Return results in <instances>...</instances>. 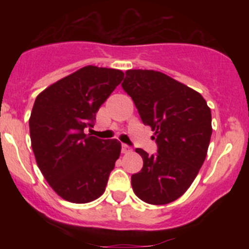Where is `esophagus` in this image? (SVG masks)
<instances>
[{"mask_svg": "<svg viewBox=\"0 0 249 249\" xmlns=\"http://www.w3.org/2000/svg\"><path fill=\"white\" fill-rule=\"evenodd\" d=\"M132 152V148L129 146H127V144L123 143L122 144V153H131Z\"/></svg>", "mask_w": 249, "mask_h": 249, "instance_id": "1", "label": "esophagus"}]
</instances>
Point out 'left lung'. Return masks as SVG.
Returning <instances> with one entry per match:
<instances>
[{"mask_svg": "<svg viewBox=\"0 0 249 249\" xmlns=\"http://www.w3.org/2000/svg\"><path fill=\"white\" fill-rule=\"evenodd\" d=\"M122 87L158 146L156 156L136 148L143 167L132 175L133 192L146 203H171L190 188L206 160L211 108L201 93L153 70H128Z\"/></svg>", "mask_w": 249, "mask_h": 249, "instance_id": "1", "label": "left lung"}]
</instances>
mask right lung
I'll return each mask as SVG.
<instances>
[{
    "label": "right lung",
    "instance_id": "1",
    "mask_svg": "<svg viewBox=\"0 0 249 249\" xmlns=\"http://www.w3.org/2000/svg\"><path fill=\"white\" fill-rule=\"evenodd\" d=\"M124 73L86 66L48 86L37 96L30 117L31 146L51 188L72 203L103 195L121 155V142L86 135L96 113Z\"/></svg>",
    "mask_w": 249,
    "mask_h": 249
}]
</instances>
